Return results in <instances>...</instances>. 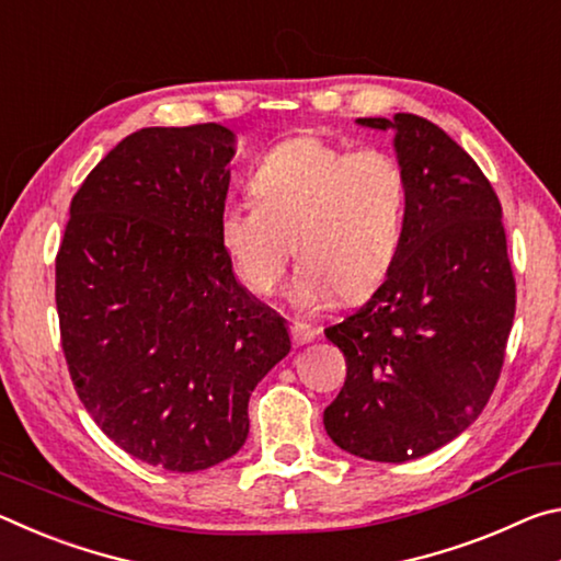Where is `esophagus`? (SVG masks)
<instances>
[{
	"label": "esophagus",
	"mask_w": 561,
	"mask_h": 561,
	"mask_svg": "<svg viewBox=\"0 0 561 561\" xmlns=\"http://www.w3.org/2000/svg\"><path fill=\"white\" fill-rule=\"evenodd\" d=\"M317 334H319L317 327L304 324V321H291V339L297 346H304V344H309V341H314Z\"/></svg>",
	"instance_id": "obj_1"
}]
</instances>
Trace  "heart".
<instances>
[{
    "mask_svg": "<svg viewBox=\"0 0 561 561\" xmlns=\"http://www.w3.org/2000/svg\"><path fill=\"white\" fill-rule=\"evenodd\" d=\"M252 201L227 203L220 240L240 279L257 294L277 287L284 264H301L289 297L304 309L334 294L356 301L391 270L403 237L405 175L383 150H354L319 136L272 148L250 178Z\"/></svg>",
    "mask_w": 561,
    "mask_h": 561,
    "instance_id": "1",
    "label": "heart"
}]
</instances>
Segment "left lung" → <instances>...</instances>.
<instances>
[{
    "label": "left lung",
    "mask_w": 561,
    "mask_h": 561,
    "mask_svg": "<svg viewBox=\"0 0 561 561\" xmlns=\"http://www.w3.org/2000/svg\"><path fill=\"white\" fill-rule=\"evenodd\" d=\"M356 123L393 130L405 220L381 287L324 331L348 366L324 428L358 458L405 462L458 438L490 401L515 277L495 190L448 133L413 113Z\"/></svg>",
    "instance_id": "obj_1"
}]
</instances>
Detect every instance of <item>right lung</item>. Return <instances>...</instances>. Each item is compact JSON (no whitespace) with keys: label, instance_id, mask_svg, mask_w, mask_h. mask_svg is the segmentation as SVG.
Listing matches in <instances>:
<instances>
[{"label":"right lung","instance_id":"1","mask_svg":"<svg viewBox=\"0 0 561 561\" xmlns=\"http://www.w3.org/2000/svg\"><path fill=\"white\" fill-rule=\"evenodd\" d=\"M234 144L220 123L130 133L73 195L56 254L76 393L118 448L173 472L242 448L254 386L291 348L220 240Z\"/></svg>","mask_w":561,"mask_h":561}]
</instances>
